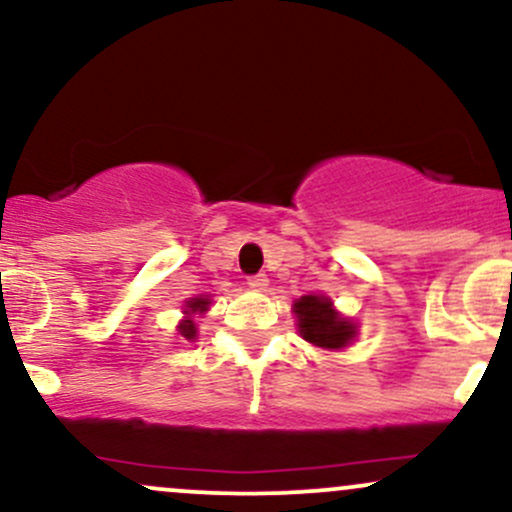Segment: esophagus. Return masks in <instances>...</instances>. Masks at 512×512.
<instances>
[{
  "mask_svg": "<svg viewBox=\"0 0 512 512\" xmlns=\"http://www.w3.org/2000/svg\"><path fill=\"white\" fill-rule=\"evenodd\" d=\"M248 284L252 286V289H257V291H264L267 289V274H250L248 276Z\"/></svg>",
  "mask_w": 512,
  "mask_h": 512,
  "instance_id": "34e87169",
  "label": "esophagus"
}]
</instances>
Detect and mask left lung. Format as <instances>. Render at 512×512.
<instances>
[{
  "instance_id": "obj_1",
  "label": "left lung",
  "mask_w": 512,
  "mask_h": 512,
  "mask_svg": "<svg viewBox=\"0 0 512 512\" xmlns=\"http://www.w3.org/2000/svg\"><path fill=\"white\" fill-rule=\"evenodd\" d=\"M298 330L305 342L322 349H342L354 337V327L334 313L332 303L322 296H303L293 303Z\"/></svg>"
}]
</instances>
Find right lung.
<instances>
[{"label": "right lung", "instance_id": "1", "mask_svg": "<svg viewBox=\"0 0 512 512\" xmlns=\"http://www.w3.org/2000/svg\"><path fill=\"white\" fill-rule=\"evenodd\" d=\"M207 305H209V298H192V301H187V310L185 313L187 315H192V313H204V310H207ZM180 334L185 339H195V334H197V327H195V322L192 320H182L180 322Z\"/></svg>", "mask_w": 512, "mask_h": 512}]
</instances>
